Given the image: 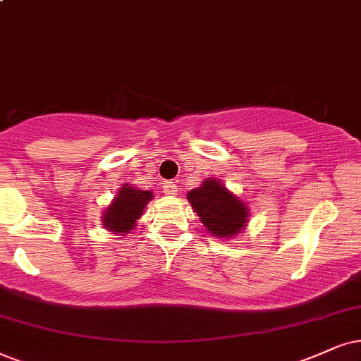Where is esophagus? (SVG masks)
Returning <instances> with one entry per match:
<instances>
[{
    "label": "esophagus",
    "mask_w": 361,
    "mask_h": 361,
    "mask_svg": "<svg viewBox=\"0 0 361 361\" xmlns=\"http://www.w3.org/2000/svg\"><path fill=\"white\" fill-rule=\"evenodd\" d=\"M178 190H180V188H178L175 181H166V183L163 185V193L168 195V196L178 195Z\"/></svg>",
    "instance_id": "1"
}]
</instances>
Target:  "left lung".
<instances>
[{"mask_svg": "<svg viewBox=\"0 0 361 361\" xmlns=\"http://www.w3.org/2000/svg\"><path fill=\"white\" fill-rule=\"evenodd\" d=\"M186 198L214 238H235L250 221L248 203L228 190L221 180L207 178L198 188L191 190Z\"/></svg>", "mask_w": 361, "mask_h": 361, "instance_id": "1", "label": "left lung"}]
</instances>
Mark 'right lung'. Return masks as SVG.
I'll return each instance as SVG.
<instances>
[{"label": "right lung", "mask_w": 361, "mask_h": 361, "mask_svg": "<svg viewBox=\"0 0 361 361\" xmlns=\"http://www.w3.org/2000/svg\"><path fill=\"white\" fill-rule=\"evenodd\" d=\"M154 195L152 191L138 190L130 183H123L113 196V202L103 212L102 221L104 230L111 231L116 236L131 233Z\"/></svg>", "instance_id": "right-lung-1"}]
</instances>
